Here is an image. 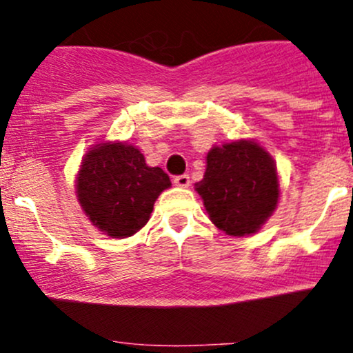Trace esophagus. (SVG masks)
Here are the masks:
<instances>
[{
	"label": "esophagus",
	"instance_id": "34e87169",
	"mask_svg": "<svg viewBox=\"0 0 353 353\" xmlns=\"http://www.w3.org/2000/svg\"><path fill=\"white\" fill-rule=\"evenodd\" d=\"M174 184L177 185V188H189L190 184V179L188 174H182V176H176L174 177Z\"/></svg>",
	"mask_w": 353,
	"mask_h": 353
}]
</instances>
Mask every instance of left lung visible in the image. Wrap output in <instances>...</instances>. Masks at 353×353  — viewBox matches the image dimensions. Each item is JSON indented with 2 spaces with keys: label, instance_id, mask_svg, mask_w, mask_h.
Segmentation results:
<instances>
[{
  "label": "left lung",
  "instance_id": "left-lung-1",
  "mask_svg": "<svg viewBox=\"0 0 353 353\" xmlns=\"http://www.w3.org/2000/svg\"><path fill=\"white\" fill-rule=\"evenodd\" d=\"M196 190L212 224L232 237L257 232L281 199L274 157L254 139L214 145Z\"/></svg>",
  "mask_w": 353,
  "mask_h": 353
}]
</instances>
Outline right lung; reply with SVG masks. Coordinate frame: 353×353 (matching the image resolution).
<instances>
[{"label": "right lung", "mask_w": 353, "mask_h": 353, "mask_svg": "<svg viewBox=\"0 0 353 353\" xmlns=\"http://www.w3.org/2000/svg\"><path fill=\"white\" fill-rule=\"evenodd\" d=\"M171 188L161 168L128 143L103 141L89 148L76 176V197L94 228L112 239L134 236L151 219L159 194Z\"/></svg>", "instance_id": "obj_1"}]
</instances>
